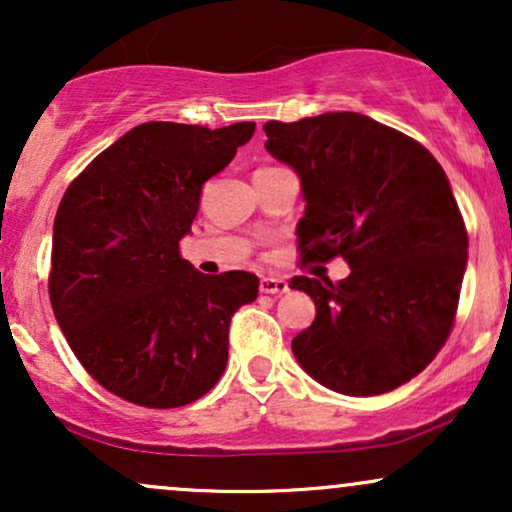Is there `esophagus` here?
Listing matches in <instances>:
<instances>
[{"mask_svg":"<svg viewBox=\"0 0 512 512\" xmlns=\"http://www.w3.org/2000/svg\"><path fill=\"white\" fill-rule=\"evenodd\" d=\"M262 293H272V296H281V293H289V281L286 279H274V276H264L260 281Z\"/></svg>","mask_w":512,"mask_h":512,"instance_id":"34e87169","label":"esophagus"}]
</instances>
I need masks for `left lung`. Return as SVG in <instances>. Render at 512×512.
I'll return each mask as SVG.
<instances>
[{"label":"left lung","mask_w":512,"mask_h":512,"mask_svg":"<svg viewBox=\"0 0 512 512\" xmlns=\"http://www.w3.org/2000/svg\"><path fill=\"white\" fill-rule=\"evenodd\" d=\"M267 151L296 170L301 264L344 257L351 274L293 276L315 320L291 342L305 373L373 397L409 383L448 342L467 267V228L445 170L419 142L358 113L267 122Z\"/></svg>","instance_id":"8db88e82"}]
</instances>
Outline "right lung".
I'll use <instances>...</instances> for the list:
<instances>
[{
	"label": "right lung",
	"instance_id": "right-lung-1",
	"mask_svg": "<svg viewBox=\"0 0 512 512\" xmlns=\"http://www.w3.org/2000/svg\"><path fill=\"white\" fill-rule=\"evenodd\" d=\"M252 132L255 122H144L64 192L52 228V310L86 373L127 402L185 407L226 370L231 317L255 301L260 279L199 274L182 260L180 238L204 182Z\"/></svg>",
	"mask_w": 512,
	"mask_h": 512
}]
</instances>
